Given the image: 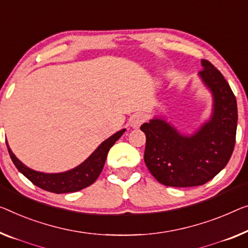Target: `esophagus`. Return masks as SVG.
I'll list each match as a JSON object with an SVG mask.
<instances>
[{
	"label": "esophagus",
	"mask_w": 248,
	"mask_h": 248,
	"mask_svg": "<svg viewBox=\"0 0 248 248\" xmlns=\"http://www.w3.org/2000/svg\"><path fill=\"white\" fill-rule=\"evenodd\" d=\"M143 123H145V116L142 113H135L130 118V125L132 128H139Z\"/></svg>",
	"instance_id": "obj_1"
}]
</instances>
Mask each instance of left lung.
I'll return each mask as SVG.
<instances>
[{"label": "left lung", "mask_w": 248, "mask_h": 248, "mask_svg": "<svg viewBox=\"0 0 248 248\" xmlns=\"http://www.w3.org/2000/svg\"><path fill=\"white\" fill-rule=\"evenodd\" d=\"M199 76L213 92L214 111L193 136L180 135L160 118L143 124L146 166L165 186L194 187L213 179L230 161L236 142L237 102L230 84L208 60Z\"/></svg>", "instance_id": "obj_1"}]
</instances>
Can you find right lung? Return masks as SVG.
<instances>
[{
    "label": "right lung",
    "mask_w": 248,
    "mask_h": 248,
    "mask_svg": "<svg viewBox=\"0 0 248 248\" xmlns=\"http://www.w3.org/2000/svg\"><path fill=\"white\" fill-rule=\"evenodd\" d=\"M124 131L125 129H123V130L118 131L117 134L107 139L106 141H103L94 150V153L80 166H78L72 170L60 173H44L32 170L14 156L7 143L6 147L7 150H9L11 159L18 169V171L23 173L30 182L34 184L35 186L55 194L75 193V191H79L83 188L90 186L97 180L102 171L103 166H105L108 151L114 145V142L124 135Z\"/></svg>",
    "instance_id": "1"
}]
</instances>
